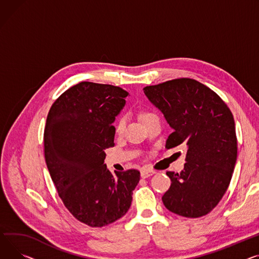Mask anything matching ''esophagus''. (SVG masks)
Wrapping results in <instances>:
<instances>
[{"instance_id": "obj_1", "label": "esophagus", "mask_w": 259, "mask_h": 259, "mask_svg": "<svg viewBox=\"0 0 259 259\" xmlns=\"http://www.w3.org/2000/svg\"><path fill=\"white\" fill-rule=\"evenodd\" d=\"M155 173H156V171H155V170L144 167V168H142V170H141V176H142V178H148V177L154 175Z\"/></svg>"}]
</instances>
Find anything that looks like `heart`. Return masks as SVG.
Here are the masks:
<instances>
[{
  "label": "heart",
  "mask_w": 259,
  "mask_h": 259,
  "mask_svg": "<svg viewBox=\"0 0 259 259\" xmlns=\"http://www.w3.org/2000/svg\"><path fill=\"white\" fill-rule=\"evenodd\" d=\"M152 115H154V114L151 113V112H144V113L142 114L143 122H145V120H146L147 118L151 117ZM125 127H126V118H125V117L118 118V120H117L116 124H115V132L118 133V134H120V133H122V132L124 131Z\"/></svg>",
  "instance_id": "1"
}]
</instances>
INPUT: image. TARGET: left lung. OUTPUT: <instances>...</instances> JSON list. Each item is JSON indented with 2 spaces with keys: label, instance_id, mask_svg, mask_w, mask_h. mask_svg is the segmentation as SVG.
Masks as SVG:
<instances>
[{
  "label": "left lung",
  "instance_id": "1",
  "mask_svg": "<svg viewBox=\"0 0 259 259\" xmlns=\"http://www.w3.org/2000/svg\"><path fill=\"white\" fill-rule=\"evenodd\" d=\"M144 93L173 130L165 148L186 147L180 173L166 171L171 183L165 207L185 218L210 212L226 193L237 156L233 115L207 86L188 78L147 86Z\"/></svg>",
  "mask_w": 259,
  "mask_h": 259
}]
</instances>
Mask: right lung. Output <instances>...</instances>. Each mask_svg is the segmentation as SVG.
<instances>
[{"instance_id": "obj_1", "label": "right lung", "mask_w": 259, "mask_h": 259, "mask_svg": "<svg viewBox=\"0 0 259 259\" xmlns=\"http://www.w3.org/2000/svg\"><path fill=\"white\" fill-rule=\"evenodd\" d=\"M128 93L117 86L80 82L52 105L45 128L48 169L65 207L80 222L103 227L129 210L137 169L114 171L104 163L114 146L115 116Z\"/></svg>"}]
</instances>
